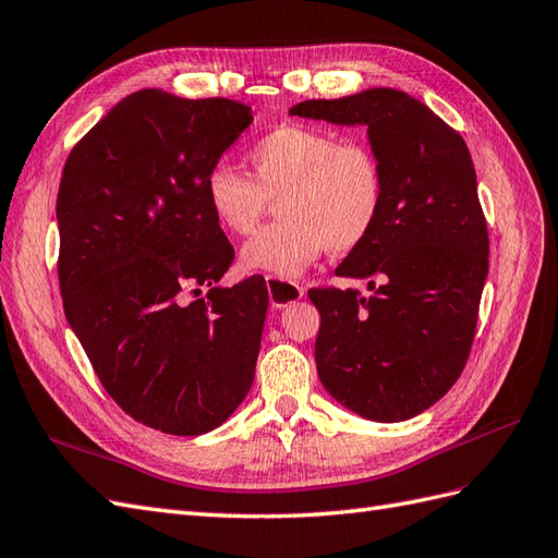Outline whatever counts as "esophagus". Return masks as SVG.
I'll return each instance as SVG.
<instances>
[{
	"mask_svg": "<svg viewBox=\"0 0 558 558\" xmlns=\"http://www.w3.org/2000/svg\"><path fill=\"white\" fill-rule=\"evenodd\" d=\"M266 288H268L270 304H274L276 308L290 306V304L299 302V299L304 296V290L299 288L296 282L282 280V278H278V276H266Z\"/></svg>",
	"mask_w": 558,
	"mask_h": 558,
	"instance_id": "obj_1",
	"label": "esophagus"
}]
</instances>
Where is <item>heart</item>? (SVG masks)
<instances>
[{
	"instance_id": "obj_1",
	"label": "heart",
	"mask_w": 558,
	"mask_h": 558,
	"mask_svg": "<svg viewBox=\"0 0 558 558\" xmlns=\"http://www.w3.org/2000/svg\"><path fill=\"white\" fill-rule=\"evenodd\" d=\"M252 177L226 162L205 177V199L228 233L247 235L270 197L280 219L254 233L242 266L294 278L327 247L347 254L375 231L387 199V174L367 138H339L308 124H278L245 153Z\"/></svg>"
}]
</instances>
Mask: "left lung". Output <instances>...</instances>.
I'll list each match as a JSON object with an SVG mask.
<instances>
[{
    "mask_svg": "<svg viewBox=\"0 0 558 558\" xmlns=\"http://www.w3.org/2000/svg\"><path fill=\"white\" fill-rule=\"evenodd\" d=\"M290 112L365 124L387 174L375 231L337 266V276L369 280L373 294L308 290L320 311L318 377L365 420L415 417L460 379L488 276V226L466 143L417 98L387 87Z\"/></svg>",
    "mask_w": 558,
    "mask_h": 558,
    "instance_id": "1",
    "label": "left lung"
}]
</instances>
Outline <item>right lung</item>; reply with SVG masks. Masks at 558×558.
I'll use <instances>...</instances> for the list:
<instances>
[{"label": "right lung", "instance_id": "obj_1", "mask_svg": "<svg viewBox=\"0 0 558 558\" xmlns=\"http://www.w3.org/2000/svg\"><path fill=\"white\" fill-rule=\"evenodd\" d=\"M250 122L231 98L141 89L63 167L65 318L112 401L162 434L211 432L254 381L268 292L256 276L217 288L235 252L205 199L207 171Z\"/></svg>", "mask_w": 558, "mask_h": 558}]
</instances>
